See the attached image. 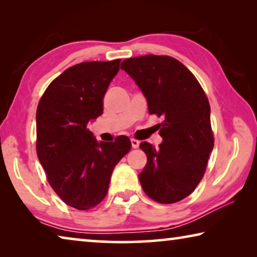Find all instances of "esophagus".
I'll list each match as a JSON object with an SVG mask.
<instances>
[{
  "label": "esophagus",
  "instance_id": "esophagus-1",
  "mask_svg": "<svg viewBox=\"0 0 257 257\" xmlns=\"http://www.w3.org/2000/svg\"><path fill=\"white\" fill-rule=\"evenodd\" d=\"M132 147L133 149H137V147L139 146V142L138 141H136V139H132Z\"/></svg>",
  "mask_w": 257,
  "mask_h": 257
}]
</instances>
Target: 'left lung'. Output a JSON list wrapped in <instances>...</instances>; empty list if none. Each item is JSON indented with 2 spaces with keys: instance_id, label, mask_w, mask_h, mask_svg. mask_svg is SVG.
<instances>
[{
  "instance_id": "obj_1",
  "label": "left lung",
  "mask_w": 257,
  "mask_h": 257,
  "mask_svg": "<svg viewBox=\"0 0 257 257\" xmlns=\"http://www.w3.org/2000/svg\"><path fill=\"white\" fill-rule=\"evenodd\" d=\"M121 69L142 90L150 114L163 118L159 149L147 142L139 145L147 156L141 185L156 202H179L202 180L214 145L208 99L193 73L171 56L125 59Z\"/></svg>"
}]
</instances>
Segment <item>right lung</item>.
I'll use <instances>...</instances> for the list:
<instances>
[{
    "instance_id": "add662e5",
    "label": "right lung",
    "mask_w": 257,
    "mask_h": 257,
    "mask_svg": "<svg viewBox=\"0 0 257 257\" xmlns=\"http://www.w3.org/2000/svg\"><path fill=\"white\" fill-rule=\"evenodd\" d=\"M120 59L78 63L51 82L36 112L37 156L62 201L89 210L103 201L113 169L130 151L125 136L97 142L87 128L103 113V98Z\"/></svg>"
}]
</instances>
